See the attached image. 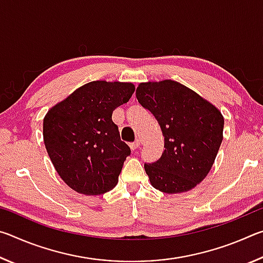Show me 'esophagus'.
Segmentation results:
<instances>
[{
    "mask_svg": "<svg viewBox=\"0 0 263 263\" xmlns=\"http://www.w3.org/2000/svg\"><path fill=\"white\" fill-rule=\"evenodd\" d=\"M139 146H140V140H136L135 142H131V144H130V148H131L132 151H135V149H137V148H139Z\"/></svg>",
    "mask_w": 263,
    "mask_h": 263,
    "instance_id": "obj_1",
    "label": "esophagus"
}]
</instances>
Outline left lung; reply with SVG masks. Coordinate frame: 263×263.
Listing matches in <instances>:
<instances>
[{
  "instance_id": "obj_1",
  "label": "left lung",
  "mask_w": 263,
  "mask_h": 263,
  "mask_svg": "<svg viewBox=\"0 0 263 263\" xmlns=\"http://www.w3.org/2000/svg\"><path fill=\"white\" fill-rule=\"evenodd\" d=\"M136 97L154 115L164 137L161 158L145 163L151 183L166 194L195 188L210 172L220 147L224 130L220 111L172 80L140 83Z\"/></svg>"
}]
</instances>
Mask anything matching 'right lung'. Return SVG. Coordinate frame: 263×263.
Instances as JSON below:
<instances>
[{
  "label": "right lung",
  "mask_w": 263,
  "mask_h": 263,
  "mask_svg": "<svg viewBox=\"0 0 263 263\" xmlns=\"http://www.w3.org/2000/svg\"><path fill=\"white\" fill-rule=\"evenodd\" d=\"M133 92L132 83L92 81L45 116L46 151L58 174L73 190L102 195L117 184L131 149L122 141L112 112Z\"/></svg>",
  "instance_id": "1"
}]
</instances>
